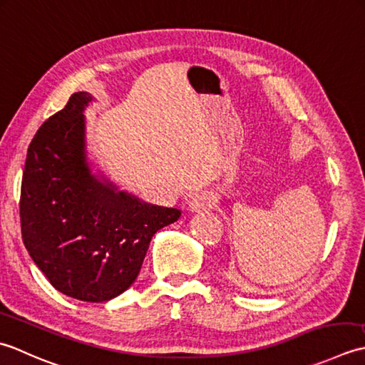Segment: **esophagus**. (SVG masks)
<instances>
[{"label": "esophagus", "instance_id": "esophagus-1", "mask_svg": "<svg viewBox=\"0 0 365 365\" xmlns=\"http://www.w3.org/2000/svg\"><path fill=\"white\" fill-rule=\"evenodd\" d=\"M212 205H214L212 200L207 193H197V195L189 202V207L193 212H202V211L211 210Z\"/></svg>", "mask_w": 365, "mask_h": 365}]
</instances>
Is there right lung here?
Wrapping results in <instances>:
<instances>
[{
  "label": "right lung",
  "instance_id": "obj_1",
  "mask_svg": "<svg viewBox=\"0 0 365 365\" xmlns=\"http://www.w3.org/2000/svg\"><path fill=\"white\" fill-rule=\"evenodd\" d=\"M91 101L73 93L36 132L21 178L20 224L26 250L58 292L103 302L133 284L153 236L181 211L140 202L89 173L83 110Z\"/></svg>",
  "mask_w": 365,
  "mask_h": 365
}]
</instances>
